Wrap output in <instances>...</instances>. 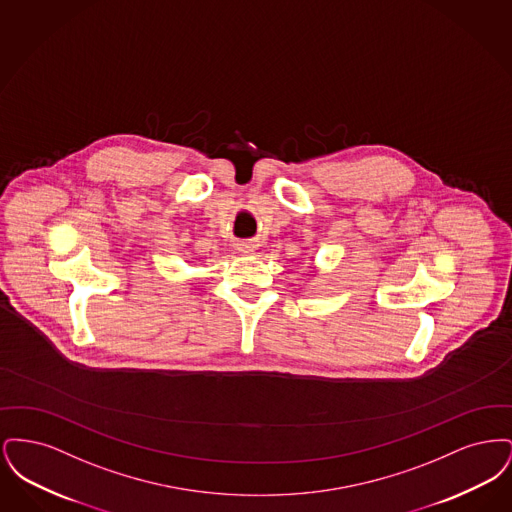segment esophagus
<instances>
[{
  "mask_svg": "<svg viewBox=\"0 0 512 512\" xmlns=\"http://www.w3.org/2000/svg\"><path fill=\"white\" fill-rule=\"evenodd\" d=\"M240 251H242V253H253V245L240 244Z\"/></svg>",
  "mask_w": 512,
  "mask_h": 512,
  "instance_id": "1",
  "label": "esophagus"
}]
</instances>
